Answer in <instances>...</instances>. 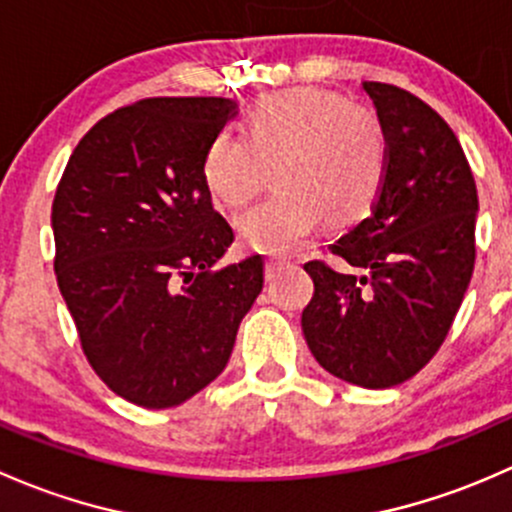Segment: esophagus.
<instances>
[{"instance_id": "1", "label": "esophagus", "mask_w": 512, "mask_h": 512, "mask_svg": "<svg viewBox=\"0 0 512 512\" xmlns=\"http://www.w3.org/2000/svg\"><path fill=\"white\" fill-rule=\"evenodd\" d=\"M283 263L286 261H281V258H266V278L276 276V271L283 266Z\"/></svg>"}]
</instances>
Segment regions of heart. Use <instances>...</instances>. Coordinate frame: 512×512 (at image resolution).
<instances>
[{
    "label": "heart",
    "instance_id": "heart-1",
    "mask_svg": "<svg viewBox=\"0 0 512 512\" xmlns=\"http://www.w3.org/2000/svg\"><path fill=\"white\" fill-rule=\"evenodd\" d=\"M271 170L276 194L236 221L241 246L291 254L325 217L342 229L372 212L389 170V142L374 110L323 88H291L256 100L239 135L207 145L202 179L221 209H241Z\"/></svg>",
    "mask_w": 512,
    "mask_h": 512
}]
</instances>
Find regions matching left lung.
<instances>
[{
  "label": "left lung",
  "instance_id": "left-lung-1",
  "mask_svg": "<svg viewBox=\"0 0 512 512\" xmlns=\"http://www.w3.org/2000/svg\"><path fill=\"white\" fill-rule=\"evenodd\" d=\"M389 142L370 217L330 244L362 276L308 261L315 293L305 342L320 367L365 389L414 377L449 335L476 263L478 192L463 147L434 108L397 86L362 83Z\"/></svg>",
  "mask_w": 512,
  "mask_h": 512
}]
</instances>
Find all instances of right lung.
I'll return each instance as SVG.
<instances>
[{
  "mask_svg": "<svg viewBox=\"0 0 512 512\" xmlns=\"http://www.w3.org/2000/svg\"><path fill=\"white\" fill-rule=\"evenodd\" d=\"M231 98H147L98 120L56 189V281L96 374L167 409L217 379L263 288L261 256L212 271L234 231L202 179Z\"/></svg>",
  "mask_w": 512,
  "mask_h": 512,
  "instance_id": "add662e5",
  "label": "right lung"
}]
</instances>
